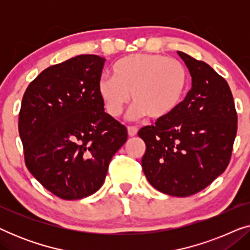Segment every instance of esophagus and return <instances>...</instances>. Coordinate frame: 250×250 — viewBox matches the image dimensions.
<instances>
[{
    "instance_id": "34e87169",
    "label": "esophagus",
    "mask_w": 250,
    "mask_h": 250,
    "mask_svg": "<svg viewBox=\"0 0 250 250\" xmlns=\"http://www.w3.org/2000/svg\"><path fill=\"white\" fill-rule=\"evenodd\" d=\"M127 132H128L129 136H135L136 134H138V128H136L135 126H128Z\"/></svg>"
}]
</instances>
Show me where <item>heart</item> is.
Here are the masks:
<instances>
[{
	"instance_id": "obj_1",
	"label": "heart",
	"mask_w": 250,
	"mask_h": 250,
	"mask_svg": "<svg viewBox=\"0 0 250 250\" xmlns=\"http://www.w3.org/2000/svg\"><path fill=\"white\" fill-rule=\"evenodd\" d=\"M189 73L180 60L162 54L139 53L115 63L114 76L100 78L98 91L105 110L117 117L134 102L131 116L152 119L168 117L186 97Z\"/></svg>"
}]
</instances>
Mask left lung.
I'll return each mask as SVG.
<instances>
[{
    "instance_id": "8db88e82",
    "label": "left lung",
    "mask_w": 250,
    "mask_h": 250,
    "mask_svg": "<svg viewBox=\"0 0 250 250\" xmlns=\"http://www.w3.org/2000/svg\"><path fill=\"white\" fill-rule=\"evenodd\" d=\"M192 77V87L173 114L145 126L141 164L160 192L188 197L209 186L230 163L238 116L228 82L209 64L177 51Z\"/></svg>"
}]
</instances>
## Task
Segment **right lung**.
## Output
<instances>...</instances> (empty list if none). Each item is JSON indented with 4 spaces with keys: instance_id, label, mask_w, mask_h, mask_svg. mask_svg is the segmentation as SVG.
I'll list each match as a JSON object with an SVG mask.
<instances>
[{
    "instance_id": "right-lung-1",
    "label": "right lung",
    "mask_w": 250,
    "mask_h": 250,
    "mask_svg": "<svg viewBox=\"0 0 250 250\" xmlns=\"http://www.w3.org/2000/svg\"><path fill=\"white\" fill-rule=\"evenodd\" d=\"M105 59L82 54L43 70L28 85L19 112L27 168L64 200L100 189L127 129L104 112L98 91Z\"/></svg>"
}]
</instances>
